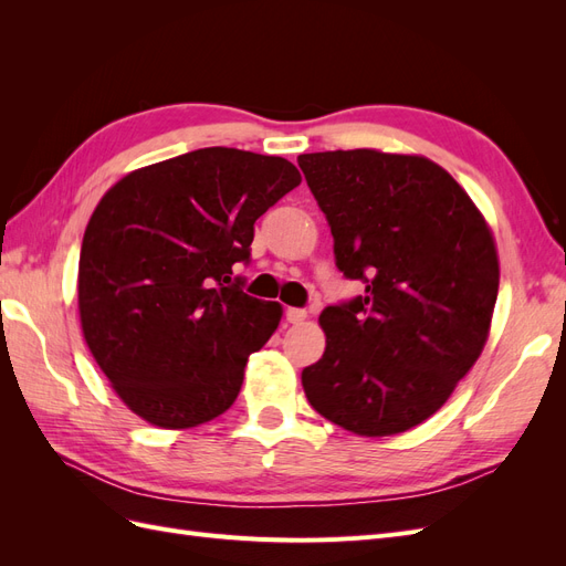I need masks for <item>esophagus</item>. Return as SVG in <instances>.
Segmentation results:
<instances>
[{
	"label": "esophagus",
	"instance_id": "34e87169",
	"mask_svg": "<svg viewBox=\"0 0 566 566\" xmlns=\"http://www.w3.org/2000/svg\"><path fill=\"white\" fill-rule=\"evenodd\" d=\"M285 318H287V323H302L306 318V312L297 310V306H287Z\"/></svg>",
	"mask_w": 566,
	"mask_h": 566
}]
</instances>
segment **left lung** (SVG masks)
Here are the masks:
<instances>
[{"instance_id": "left-lung-1", "label": "left lung", "mask_w": 566, "mask_h": 566, "mask_svg": "<svg viewBox=\"0 0 566 566\" xmlns=\"http://www.w3.org/2000/svg\"><path fill=\"white\" fill-rule=\"evenodd\" d=\"M335 264L364 295L325 306V352L302 370L314 410L361 437H389L447 403L482 354L499 254L460 184L422 156L370 148L304 153Z\"/></svg>"}]
</instances>
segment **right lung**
<instances>
[{"instance_id": "right-lung-1", "label": "right lung", "mask_w": 566, "mask_h": 566, "mask_svg": "<svg viewBox=\"0 0 566 566\" xmlns=\"http://www.w3.org/2000/svg\"><path fill=\"white\" fill-rule=\"evenodd\" d=\"M300 181L285 158L212 146L136 169L101 198L82 238L80 321L136 416L186 430L231 408L248 356L281 321L233 264L250 262L254 221Z\"/></svg>"}]
</instances>
